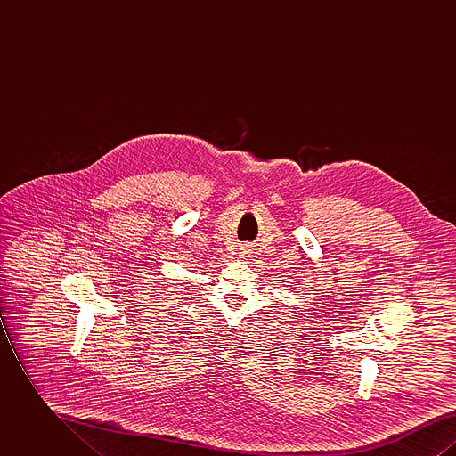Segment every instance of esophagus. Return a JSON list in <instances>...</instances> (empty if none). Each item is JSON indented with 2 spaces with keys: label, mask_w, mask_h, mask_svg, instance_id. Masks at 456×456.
Segmentation results:
<instances>
[{
  "label": "esophagus",
  "mask_w": 456,
  "mask_h": 456,
  "mask_svg": "<svg viewBox=\"0 0 456 456\" xmlns=\"http://www.w3.org/2000/svg\"><path fill=\"white\" fill-rule=\"evenodd\" d=\"M248 253H249L248 246H242V248H240V256H244V255H248Z\"/></svg>",
  "instance_id": "obj_1"
}]
</instances>
